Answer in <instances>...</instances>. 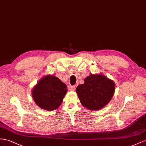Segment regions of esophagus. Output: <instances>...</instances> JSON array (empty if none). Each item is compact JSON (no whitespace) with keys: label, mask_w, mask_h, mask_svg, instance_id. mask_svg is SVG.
Wrapping results in <instances>:
<instances>
[{"label":"esophagus","mask_w":146,"mask_h":146,"mask_svg":"<svg viewBox=\"0 0 146 146\" xmlns=\"http://www.w3.org/2000/svg\"><path fill=\"white\" fill-rule=\"evenodd\" d=\"M69 89L72 91H75V87H74V86H70Z\"/></svg>","instance_id":"obj_1"}]
</instances>
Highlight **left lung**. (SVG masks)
Listing matches in <instances>:
<instances>
[{"label": "left lung", "mask_w": 146, "mask_h": 146, "mask_svg": "<svg viewBox=\"0 0 146 146\" xmlns=\"http://www.w3.org/2000/svg\"><path fill=\"white\" fill-rule=\"evenodd\" d=\"M84 83L78 86L76 92L82 106L89 110H99L107 106L115 92L113 80L102 74H90Z\"/></svg>", "instance_id": "left-lung-1"}]
</instances>
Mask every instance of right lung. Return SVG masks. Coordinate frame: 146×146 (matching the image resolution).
Here are the masks:
<instances>
[{"label": "right lung", "instance_id": "right-lung-1", "mask_svg": "<svg viewBox=\"0 0 146 146\" xmlns=\"http://www.w3.org/2000/svg\"><path fill=\"white\" fill-rule=\"evenodd\" d=\"M67 92L65 83L55 75L44 76L32 89V98L41 109L52 111L61 105Z\"/></svg>", "mask_w": 146, "mask_h": 146}]
</instances>
